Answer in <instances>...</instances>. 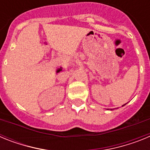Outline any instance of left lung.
<instances>
[{"mask_svg":"<svg viewBox=\"0 0 150 150\" xmlns=\"http://www.w3.org/2000/svg\"><path fill=\"white\" fill-rule=\"evenodd\" d=\"M124 105H125V104H124ZM124 105H122V106H124Z\"/></svg>","mask_w":150,"mask_h":150,"instance_id":"obj_1","label":"left lung"}]
</instances>
